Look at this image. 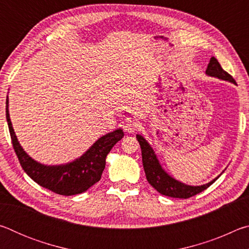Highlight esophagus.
Segmentation results:
<instances>
[{"label": "esophagus", "mask_w": 249, "mask_h": 249, "mask_svg": "<svg viewBox=\"0 0 249 249\" xmlns=\"http://www.w3.org/2000/svg\"><path fill=\"white\" fill-rule=\"evenodd\" d=\"M141 127V125H140V123H138V122H135V121H127L125 123V125H124V130L125 132H127V133H134V132H136V130Z\"/></svg>", "instance_id": "obj_1"}]
</instances>
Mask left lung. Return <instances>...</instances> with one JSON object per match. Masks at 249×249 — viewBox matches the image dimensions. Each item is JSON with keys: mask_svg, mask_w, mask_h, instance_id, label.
Here are the masks:
<instances>
[{"mask_svg": "<svg viewBox=\"0 0 249 249\" xmlns=\"http://www.w3.org/2000/svg\"><path fill=\"white\" fill-rule=\"evenodd\" d=\"M205 73L206 75H209V77H214L236 84L233 77L222 68L221 65L218 64V61L214 57L210 59V62L208 65V68L205 70ZM136 138L138 142H140L142 148V166H144L147 181H148L151 187L155 188L160 195L171 197H179V199H188V197H191L197 195V193L204 191L211 184L215 182L222 175H218L216 178H214L212 181L201 185H189L180 182V181L177 179L172 178V177L163 169L162 166L160 165L157 155H156L153 147L150 146L149 142L140 134L136 135Z\"/></svg>", "mask_w": 249, "mask_h": 249, "instance_id": "1", "label": "left lung"}]
</instances>
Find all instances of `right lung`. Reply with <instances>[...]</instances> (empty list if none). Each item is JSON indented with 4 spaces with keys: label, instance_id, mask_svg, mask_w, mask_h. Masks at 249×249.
<instances>
[{
    "label": "right lung",
    "instance_id": "right-lung-1",
    "mask_svg": "<svg viewBox=\"0 0 249 249\" xmlns=\"http://www.w3.org/2000/svg\"><path fill=\"white\" fill-rule=\"evenodd\" d=\"M6 121L14 150L24 171L36 183L61 196L80 195L98 182L105 168L107 154L124 137L123 129L117 128L101 136L86 153L73 161L64 165H44L33 159L20 146L10 119L8 95L6 96Z\"/></svg>",
    "mask_w": 249,
    "mask_h": 249
}]
</instances>
